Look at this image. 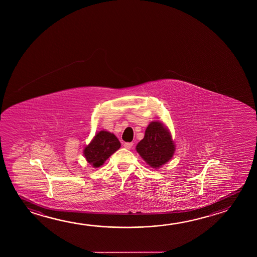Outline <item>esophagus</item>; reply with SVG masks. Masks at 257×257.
<instances>
[{
  "label": "esophagus",
  "instance_id": "34e87169",
  "mask_svg": "<svg viewBox=\"0 0 257 257\" xmlns=\"http://www.w3.org/2000/svg\"><path fill=\"white\" fill-rule=\"evenodd\" d=\"M133 145H134V143H125L124 144H123L124 148H125V149H128V150L133 147Z\"/></svg>",
  "mask_w": 257,
  "mask_h": 257
}]
</instances>
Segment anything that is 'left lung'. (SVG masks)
Instances as JSON below:
<instances>
[{
  "label": "left lung",
  "mask_w": 257,
  "mask_h": 257,
  "mask_svg": "<svg viewBox=\"0 0 257 257\" xmlns=\"http://www.w3.org/2000/svg\"><path fill=\"white\" fill-rule=\"evenodd\" d=\"M143 160L152 168L159 169L168 162L175 152L171 135L160 122H152L145 131V135L137 146Z\"/></svg>",
  "instance_id": "1"
}]
</instances>
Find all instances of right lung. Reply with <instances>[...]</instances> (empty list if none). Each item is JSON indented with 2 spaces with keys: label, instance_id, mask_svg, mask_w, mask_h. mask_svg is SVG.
<instances>
[{
  "label": "right lung",
  "instance_id": "add662e5",
  "mask_svg": "<svg viewBox=\"0 0 257 257\" xmlns=\"http://www.w3.org/2000/svg\"><path fill=\"white\" fill-rule=\"evenodd\" d=\"M120 147L121 143L115 135L106 131H101L85 147V158L94 168H99Z\"/></svg>",
  "mask_w": 257,
  "mask_h": 257
}]
</instances>
